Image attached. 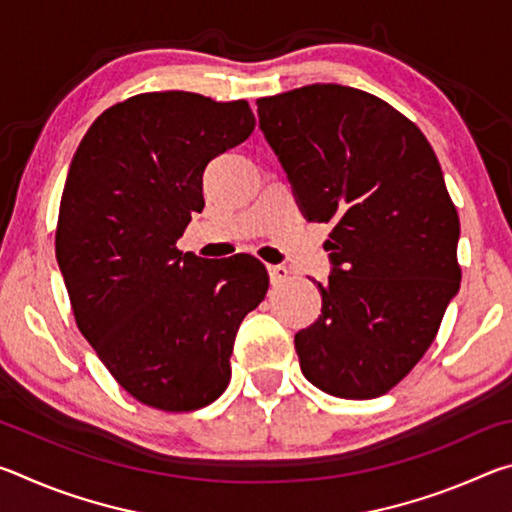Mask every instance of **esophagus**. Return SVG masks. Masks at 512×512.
Instances as JSON below:
<instances>
[{
	"instance_id": "obj_1",
	"label": "esophagus",
	"mask_w": 512,
	"mask_h": 512,
	"mask_svg": "<svg viewBox=\"0 0 512 512\" xmlns=\"http://www.w3.org/2000/svg\"><path fill=\"white\" fill-rule=\"evenodd\" d=\"M268 275H271V282L273 284H282V282H287V280H291V271L287 266H268Z\"/></svg>"
}]
</instances>
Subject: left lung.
I'll return each mask as SVG.
<instances>
[{
    "instance_id": "1",
    "label": "left lung",
    "mask_w": 512,
    "mask_h": 512,
    "mask_svg": "<svg viewBox=\"0 0 512 512\" xmlns=\"http://www.w3.org/2000/svg\"><path fill=\"white\" fill-rule=\"evenodd\" d=\"M257 115L302 212L332 223L334 271L318 320L296 334L300 368L329 395H386L461 284V223L436 153L391 103L336 83L257 99Z\"/></svg>"
}]
</instances>
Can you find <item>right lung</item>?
Here are the masks:
<instances>
[{"label": "right lung", "instance_id": "obj_1", "mask_svg": "<svg viewBox=\"0 0 512 512\" xmlns=\"http://www.w3.org/2000/svg\"><path fill=\"white\" fill-rule=\"evenodd\" d=\"M253 128L244 99L144 92L103 110L69 164L56 259L76 325L153 409L196 411L225 391L237 329L268 291L255 257L176 248L205 205L207 162Z\"/></svg>", "mask_w": 512, "mask_h": 512}]
</instances>
